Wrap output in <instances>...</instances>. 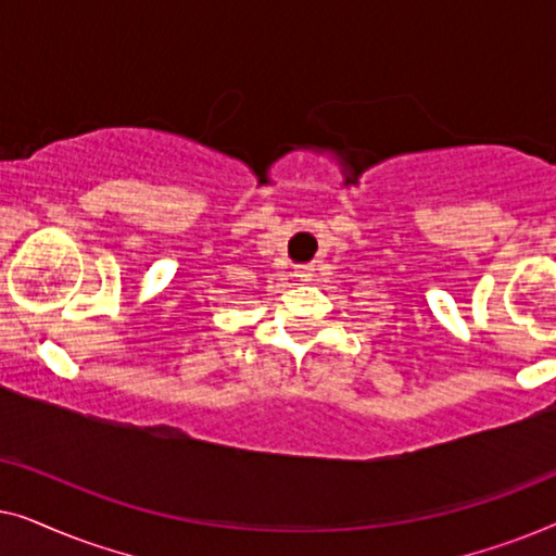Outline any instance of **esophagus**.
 <instances>
[{"label": "esophagus", "instance_id": "obj_1", "mask_svg": "<svg viewBox=\"0 0 556 556\" xmlns=\"http://www.w3.org/2000/svg\"><path fill=\"white\" fill-rule=\"evenodd\" d=\"M295 278L311 280L314 278V268H311V265H295Z\"/></svg>", "mask_w": 556, "mask_h": 556}]
</instances>
